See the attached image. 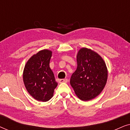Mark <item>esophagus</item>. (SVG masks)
<instances>
[{"label": "esophagus", "mask_w": 130, "mask_h": 130, "mask_svg": "<svg viewBox=\"0 0 130 130\" xmlns=\"http://www.w3.org/2000/svg\"><path fill=\"white\" fill-rule=\"evenodd\" d=\"M67 82H68V79H62L59 80V83H67Z\"/></svg>", "instance_id": "obj_1"}]
</instances>
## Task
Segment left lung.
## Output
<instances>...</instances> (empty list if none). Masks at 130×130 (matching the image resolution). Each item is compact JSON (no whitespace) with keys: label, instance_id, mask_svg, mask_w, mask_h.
<instances>
[{"label":"left lung","instance_id":"obj_1","mask_svg":"<svg viewBox=\"0 0 130 130\" xmlns=\"http://www.w3.org/2000/svg\"><path fill=\"white\" fill-rule=\"evenodd\" d=\"M77 67L70 78L76 95L86 101L95 98L104 89L108 79V70L102 58L92 50L82 48L77 54Z\"/></svg>","mask_w":130,"mask_h":130}]
</instances>
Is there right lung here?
Here are the masks:
<instances>
[{"label": "right lung", "mask_w": 130, "mask_h": 130, "mask_svg": "<svg viewBox=\"0 0 130 130\" xmlns=\"http://www.w3.org/2000/svg\"><path fill=\"white\" fill-rule=\"evenodd\" d=\"M52 51L42 50L26 62L23 80L28 93L38 101L46 102L53 97L58 83L50 67Z\"/></svg>", "instance_id": "1"}]
</instances>
